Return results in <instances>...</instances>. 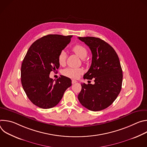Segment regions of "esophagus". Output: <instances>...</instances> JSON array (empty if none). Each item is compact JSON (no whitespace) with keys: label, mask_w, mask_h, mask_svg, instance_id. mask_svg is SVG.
Segmentation results:
<instances>
[{"label":"esophagus","mask_w":147,"mask_h":147,"mask_svg":"<svg viewBox=\"0 0 147 147\" xmlns=\"http://www.w3.org/2000/svg\"><path fill=\"white\" fill-rule=\"evenodd\" d=\"M71 82H72V84H75V83L77 82V81L76 80H72V81H71Z\"/></svg>","instance_id":"34e87169"}]
</instances>
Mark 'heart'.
<instances>
[{
  "instance_id": "b5f03b06",
  "label": "heart",
  "mask_w": 147,
  "mask_h": 147,
  "mask_svg": "<svg viewBox=\"0 0 147 147\" xmlns=\"http://www.w3.org/2000/svg\"><path fill=\"white\" fill-rule=\"evenodd\" d=\"M73 52H74L77 56H78L81 59H85L88 55V51L86 47L84 46L77 44L74 46L72 48ZM66 53L64 51H61L58 55V62L60 65H64L66 63ZM82 73V70L79 68H71L69 67L65 69L63 71L62 73L64 76L71 78H78Z\"/></svg>"
}]
</instances>
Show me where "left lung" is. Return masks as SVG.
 <instances>
[{
    "label": "left lung",
    "instance_id": "8db88e82",
    "mask_svg": "<svg viewBox=\"0 0 147 147\" xmlns=\"http://www.w3.org/2000/svg\"><path fill=\"white\" fill-rule=\"evenodd\" d=\"M91 51L92 63L84 79L92 80L94 84H81L78 99L83 107L92 111L107 108L119 95L123 73L119 57L105 41L92 36L78 37Z\"/></svg>",
    "mask_w": 147,
    "mask_h": 147
}]
</instances>
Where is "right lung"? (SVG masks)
<instances>
[{
  "label": "right lung",
  "mask_w": 147,
  "mask_h": 147,
  "mask_svg": "<svg viewBox=\"0 0 147 147\" xmlns=\"http://www.w3.org/2000/svg\"><path fill=\"white\" fill-rule=\"evenodd\" d=\"M72 35L49 34L31 45L21 68V81L29 99L42 109L55 107L65 91L71 86L70 78L60 76L55 81L49 77L51 71L59 67L58 55L70 43Z\"/></svg>",
  "instance_id": "obj_1"
}]
</instances>
